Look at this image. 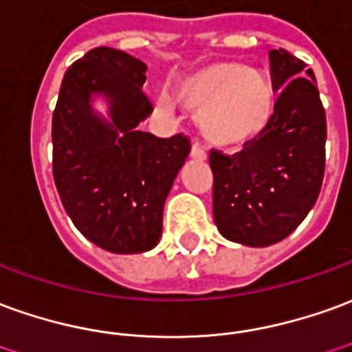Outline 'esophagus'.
Wrapping results in <instances>:
<instances>
[{
  "label": "esophagus",
  "mask_w": 352,
  "mask_h": 352,
  "mask_svg": "<svg viewBox=\"0 0 352 352\" xmlns=\"http://www.w3.org/2000/svg\"><path fill=\"white\" fill-rule=\"evenodd\" d=\"M190 156L194 160H206V151H204V146H201L200 142H192V148H190Z\"/></svg>",
  "instance_id": "esophagus-1"
}]
</instances>
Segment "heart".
Wrapping results in <instances>:
<instances>
[{
	"instance_id": "b5f03b06",
	"label": "heart",
	"mask_w": 352,
	"mask_h": 352,
	"mask_svg": "<svg viewBox=\"0 0 352 352\" xmlns=\"http://www.w3.org/2000/svg\"><path fill=\"white\" fill-rule=\"evenodd\" d=\"M173 99L198 114L201 135L215 146L234 148L269 127L276 91L269 74L238 63H213L183 78Z\"/></svg>"
}]
</instances>
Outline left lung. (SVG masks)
Returning a JSON list of instances; mask_svg holds the SVG:
<instances>
[{
  "label": "left lung",
  "mask_w": 352,
  "mask_h": 352,
  "mask_svg": "<svg viewBox=\"0 0 352 352\" xmlns=\"http://www.w3.org/2000/svg\"><path fill=\"white\" fill-rule=\"evenodd\" d=\"M278 91L269 127L236 154L211 148L213 221L238 244L284 240L313 210L326 166V110L313 70L286 49H272Z\"/></svg>",
  "instance_id": "1"
}]
</instances>
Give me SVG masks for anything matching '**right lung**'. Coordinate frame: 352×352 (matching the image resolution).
I'll list each match as a JSON object with an SVG mask.
<instances>
[{"label": "right lung", "mask_w": 352, "mask_h": 352, "mask_svg": "<svg viewBox=\"0 0 352 352\" xmlns=\"http://www.w3.org/2000/svg\"><path fill=\"white\" fill-rule=\"evenodd\" d=\"M146 65L124 51L95 47L66 70L53 112V179L68 217L87 240L112 253L148 252L162 236L169 188L190 139L139 131L151 114L142 91ZM111 99L112 122L89 100Z\"/></svg>", "instance_id": "1"}]
</instances>
